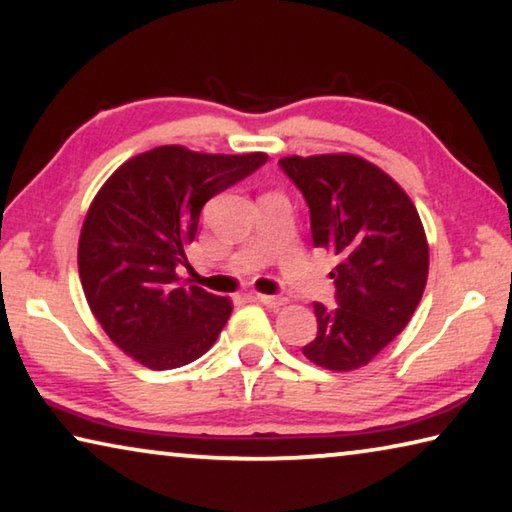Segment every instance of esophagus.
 Listing matches in <instances>:
<instances>
[{
  "label": "esophagus",
  "instance_id": "obj_1",
  "mask_svg": "<svg viewBox=\"0 0 512 512\" xmlns=\"http://www.w3.org/2000/svg\"><path fill=\"white\" fill-rule=\"evenodd\" d=\"M257 302H262V305H266V307H273V309H277V307H282L284 300L282 296H266V293H257Z\"/></svg>",
  "mask_w": 512,
  "mask_h": 512
}]
</instances>
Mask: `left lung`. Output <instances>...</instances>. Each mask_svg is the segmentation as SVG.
Segmentation results:
<instances>
[{"instance_id":"8db88e82","label":"left lung","mask_w":512,"mask_h":512,"mask_svg":"<svg viewBox=\"0 0 512 512\" xmlns=\"http://www.w3.org/2000/svg\"><path fill=\"white\" fill-rule=\"evenodd\" d=\"M309 205L311 239L334 253L336 309L314 302L318 334L302 354L320 368L366 366L409 325L427 287L429 244L404 189L350 153L280 160Z\"/></svg>"}]
</instances>
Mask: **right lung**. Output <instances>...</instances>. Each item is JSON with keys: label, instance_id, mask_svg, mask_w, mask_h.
Instances as JSON below:
<instances>
[{"label": "right lung", "instance_id": "add662e5", "mask_svg": "<svg viewBox=\"0 0 512 512\" xmlns=\"http://www.w3.org/2000/svg\"><path fill=\"white\" fill-rule=\"evenodd\" d=\"M266 153L214 155L158 146L112 173L85 216L79 275L110 341L151 370L187 366L212 348L230 298L180 282L203 205L257 171Z\"/></svg>", "mask_w": 512, "mask_h": 512}]
</instances>
